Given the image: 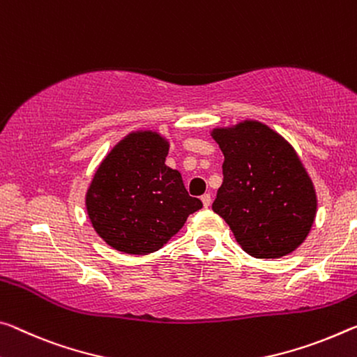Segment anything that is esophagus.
I'll use <instances>...</instances> for the list:
<instances>
[{
	"mask_svg": "<svg viewBox=\"0 0 357 357\" xmlns=\"http://www.w3.org/2000/svg\"><path fill=\"white\" fill-rule=\"evenodd\" d=\"M202 202H203V206L208 208L209 205H211V195H209V194L202 195Z\"/></svg>",
	"mask_w": 357,
	"mask_h": 357,
	"instance_id": "1",
	"label": "esophagus"
}]
</instances>
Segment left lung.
I'll return each instance as SVG.
<instances>
[{"mask_svg":"<svg viewBox=\"0 0 357 357\" xmlns=\"http://www.w3.org/2000/svg\"><path fill=\"white\" fill-rule=\"evenodd\" d=\"M211 137L224 154L213 211L252 257L276 259L297 250L310 234L318 203L292 146L257 121L214 128Z\"/></svg>","mask_w":357,"mask_h":357,"instance_id":"8db88e82","label":"left lung"}]
</instances>
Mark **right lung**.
Listing matches in <instances>:
<instances>
[{"label":"right lung","instance_id":"obj_1","mask_svg":"<svg viewBox=\"0 0 357 357\" xmlns=\"http://www.w3.org/2000/svg\"><path fill=\"white\" fill-rule=\"evenodd\" d=\"M169 144L155 132H135L101 162L86 195L93 229L126 254L158 251L203 203L165 165Z\"/></svg>","mask_w":357,"mask_h":357}]
</instances>
